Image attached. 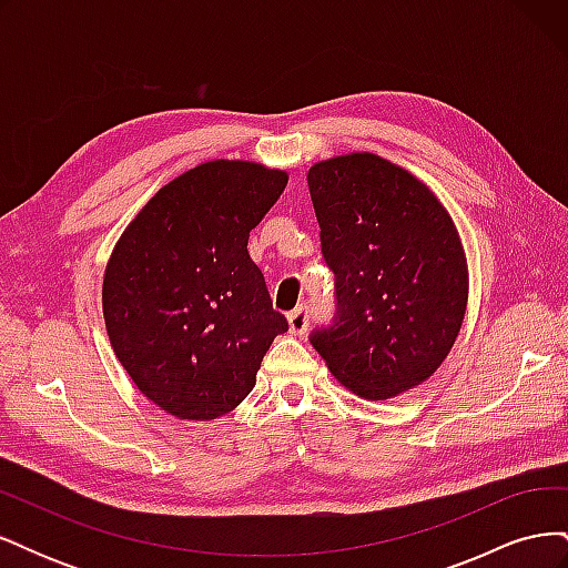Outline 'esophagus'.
Listing matches in <instances>:
<instances>
[{
    "instance_id": "esophagus-1",
    "label": "esophagus",
    "mask_w": 568,
    "mask_h": 568,
    "mask_svg": "<svg viewBox=\"0 0 568 568\" xmlns=\"http://www.w3.org/2000/svg\"><path fill=\"white\" fill-rule=\"evenodd\" d=\"M307 322H311V311H307V305H301V307H296L294 313H288L291 334L303 336L307 332Z\"/></svg>"
}]
</instances>
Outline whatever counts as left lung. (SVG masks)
Masks as SVG:
<instances>
[{"label": "left lung", "instance_id": "1", "mask_svg": "<svg viewBox=\"0 0 568 568\" xmlns=\"http://www.w3.org/2000/svg\"><path fill=\"white\" fill-rule=\"evenodd\" d=\"M307 186L338 301L311 343L359 398H395L443 365L462 329L469 270L455 222L422 180L369 151L315 163Z\"/></svg>", "mask_w": 568, "mask_h": 568}]
</instances>
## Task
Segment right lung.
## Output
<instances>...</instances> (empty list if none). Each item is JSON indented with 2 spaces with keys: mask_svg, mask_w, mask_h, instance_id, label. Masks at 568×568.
Masks as SVG:
<instances>
[{
  "mask_svg": "<svg viewBox=\"0 0 568 568\" xmlns=\"http://www.w3.org/2000/svg\"><path fill=\"white\" fill-rule=\"evenodd\" d=\"M286 182L284 170L253 161L201 163L120 234L101 286L106 332L134 386L168 415H227L288 329L246 248Z\"/></svg>",
  "mask_w": 568,
  "mask_h": 568,
  "instance_id": "obj_1",
  "label": "right lung"
}]
</instances>
